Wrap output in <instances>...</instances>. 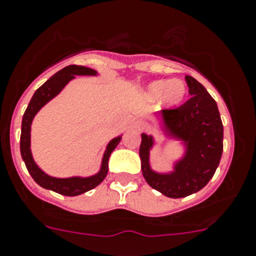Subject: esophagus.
Masks as SVG:
<instances>
[{"label":"esophagus","mask_w":256,"mask_h":256,"mask_svg":"<svg viewBox=\"0 0 256 256\" xmlns=\"http://www.w3.org/2000/svg\"><path fill=\"white\" fill-rule=\"evenodd\" d=\"M131 128H132L134 130H141V128H142V122H141L140 120H134L132 124H131Z\"/></svg>","instance_id":"1"}]
</instances>
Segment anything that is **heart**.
I'll use <instances>...</instances> for the list:
<instances>
[{"label": "heart", "mask_w": 256, "mask_h": 256, "mask_svg": "<svg viewBox=\"0 0 256 256\" xmlns=\"http://www.w3.org/2000/svg\"><path fill=\"white\" fill-rule=\"evenodd\" d=\"M186 94V85L180 78L171 80H158L148 86V95L151 98H160L162 96L164 101L168 105H175L180 102Z\"/></svg>", "instance_id": "b5f03b06"}]
</instances>
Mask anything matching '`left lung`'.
<instances>
[{
	"label": "left lung",
	"instance_id": "left-lung-1",
	"mask_svg": "<svg viewBox=\"0 0 256 256\" xmlns=\"http://www.w3.org/2000/svg\"><path fill=\"white\" fill-rule=\"evenodd\" d=\"M190 98L178 108L162 110L161 128L166 138L178 140L185 154L175 161L170 172H158L150 165L151 135L141 134V171L146 182L172 199L198 192L214 176L222 154L224 128L219 108L206 88L191 76H185Z\"/></svg>",
	"mask_w": 256,
	"mask_h": 256
}]
</instances>
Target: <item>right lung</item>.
<instances>
[{
	"label": "right lung",
	"instance_id": "right-lung-1",
	"mask_svg": "<svg viewBox=\"0 0 256 256\" xmlns=\"http://www.w3.org/2000/svg\"><path fill=\"white\" fill-rule=\"evenodd\" d=\"M98 72L92 68H85V66L70 65L60 70L54 76L48 78L41 88L34 91L28 106L22 118L21 126V138H20V150H21L22 160L24 161L27 170L30 175L32 176L34 181L47 190H52L57 194L65 195V196H76L81 195L91 188H96L98 184L104 181L108 171V158L111 152L115 150L116 146L121 141V135L118 138H114L106 146V150L104 152L102 161H101V168L98 174L88 178H81V176H72V178H54V176L47 175L46 172L41 170L34 162L31 152V125L32 120L36 116V114L46 105L48 101H51L54 96L58 95L71 80L75 78V76H96Z\"/></svg>",
	"mask_w": 256,
	"mask_h": 256
}]
</instances>
